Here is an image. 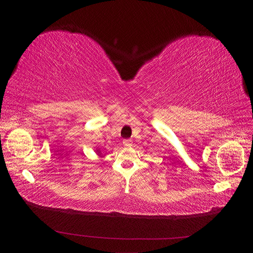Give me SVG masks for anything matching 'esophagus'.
Instances as JSON below:
<instances>
[{
	"label": "esophagus",
	"mask_w": 253,
	"mask_h": 253,
	"mask_svg": "<svg viewBox=\"0 0 253 253\" xmlns=\"http://www.w3.org/2000/svg\"><path fill=\"white\" fill-rule=\"evenodd\" d=\"M132 144H133V141L131 139L124 140V145H125V147H131Z\"/></svg>",
	"instance_id": "obj_1"
}]
</instances>
